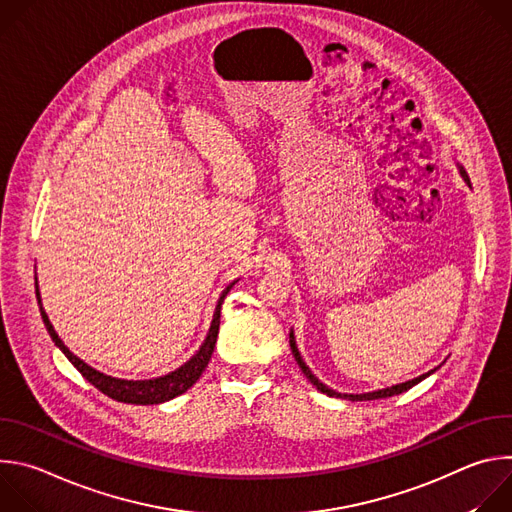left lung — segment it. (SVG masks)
Masks as SVG:
<instances>
[{"label":"left lung","instance_id":"1","mask_svg":"<svg viewBox=\"0 0 512 512\" xmlns=\"http://www.w3.org/2000/svg\"><path fill=\"white\" fill-rule=\"evenodd\" d=\"M460 168V174H462V178H464V182L470 186V178H468V174H466V170L462 168V166H458ZM289 346H291V352H294V358H296V362L300 364V369H302V373L308 377V381L320 391V393H326L328 397H340V399H350V401H373V399H385V397H393V395H399V393H405L407 389H411L413 385H417V383H421L425 377H429L433 371H429V373H425V375H419L417 379H411V381H405V383H399V385H393V387H387V389H379V391H373V393H360V395H346V393H338V391H334V389H330V387H326L312 371H310V367L308 364L304 362V358H302V354H300V350H298V346H296V338H294V330L289 332Z\"/></svg>","mask_w":512,"mask_h":512}]
</instances>
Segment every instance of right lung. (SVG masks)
Segmentation results:
<instances>
[{
	"instance_id": "add662e5",
	"label": "right lung",
	"mask_w": 512,
	"mask_h": 512,
	"mask_svg": "<svg viewBox=\"0 0 512 512\" xmlns=\"http://www.w3.org/2000/svg\"><path fill=\"white\" fill-rule=\"evenodd\" d=\"M235 285V281L223 291L221 298H218V304H216V310H214V316H212V322H210V328H208V334L200 346V350L188 360L184 362L180 369L164 375V377H158V379H148V381H125V379H115V377H109L105 373H99L95 371L93 367H89L87 362H83L77 354H72L64 342L58 338L54 326L50 324L44 308H42V300H40V291H38V283H36V298H38V306H40V314H42V320H44V326L52 338V342L64 352V356L75 364L77 371L91 383L95 385L101 393H105L107 397L115 399V401H121V403H131V405H158V403H164V401H170L182 393H186L202 375V371L208 367V360L212 356V350H214V344H216V336H218V326H221V306H223V300L227 298V294L231 291V287Z\"/></svg>"
}]
</instances>
